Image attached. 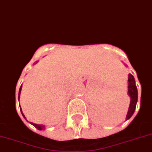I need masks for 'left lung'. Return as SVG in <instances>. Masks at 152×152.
Here are the masks:
<instances>
[{"instance_id":"left-lung-1","label":"left lung","mask_w":152,"mask_h":152,"mask_svg":"<svg viewBox=\"0 0 152 152\" xmlns=\"http://www.w3.org/2000/svg\"><path fill=\"white\" fill-rule=\"evenodd\" d=\"M128 94L131 98L130 105L128 107V114L126 116V120L129 119L133 115L135 111L136 104L138 102V89L135 85V80L134 76L131 74L128 75Z\"/></svg>"}]
</instances>
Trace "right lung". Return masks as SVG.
<instances>
[{
    "label": "right lung",
    "mask_w": 152,
    "mask_h": 152,
    "mask_svg": "<svg viewBox=\"0 0 152 152\" xmlns=\"http://www.w3.org/2000/svg\"><path fill=\"white\" fill-rule=\"evenodd\" d=\"M37 63V61H36L35 63H34V64H36ZM21 89H22V85L20 87V89H19V93H18V100H19V98H20V91H21ZM20 111H21V114H22V115H23V117H24V118L26 119L25 116H24V115L23 114V112H22V110L20 107ZM26 121H27V119H26ZM30 124H31L32 125H34V126L36 128H37L38 130H43V129H45V125H43V124H35V123H33V122H30Z\"/></svg>",
    "instance_id": "right-lung-1"
}]
</instances>
